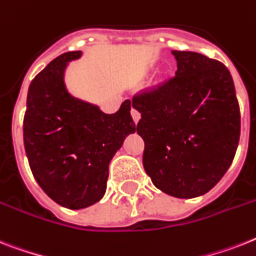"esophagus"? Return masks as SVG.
Returning <instances> with one entry per match:
<instances>
[{"label":"esophagus","instance_id":"1","mask_svg":"<svg viewBox=\"0 0 256 256\" xmlns=\"http://www.w3.org/2000/svg\"><path fill=\"white\" fill-rule=\"evenodd\" d=\"M132 117L135 124H138V121L140 120V113L136 109H132Z\"/></svg>","mask_w":256,"mask_h":256}]
</instances>
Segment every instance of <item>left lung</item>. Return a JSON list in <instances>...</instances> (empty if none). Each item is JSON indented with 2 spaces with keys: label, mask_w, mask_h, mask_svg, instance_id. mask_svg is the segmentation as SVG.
I'll return each mask as SVG.
<instances>
[{
  "label": "left lung",
  "mask_w": 256,
  "mask_h": 256,
  "mask_svg": "<svg viewBox=\"0 0 256 256\" xmlns=\"http://www.w3.org/2000/svg\"><path fill=\"white\" fill-rule=\"evenodd\" d=\"M175 78L132 98L140 113L143 167L154 186L178 198L209 192L229 170L240 134L229 70L190 51H172Z\"/></svg>",
  "instance_id": "obj_1"
}]
</instances>
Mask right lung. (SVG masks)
Listing matches in <instances>:
<instances>
[{"instance_id": "1", "label": "right lung", "mask_w": 256, "mask_h": 256, "mask_svg": "<svg viewBox=\"0 0 256 256\" xmlns=\"http://www.w3.org/2000/svg\"><path fill=\"white\" fill-rule=\"evenodd\" d=\"M81 51L58 56L35 76L27 93L24 143L31 172L46 194L68 209H84L106 190L109 164L135 132L132 102L117 113L68 92L64 74Z\"/></svg>"}]
</instances>
